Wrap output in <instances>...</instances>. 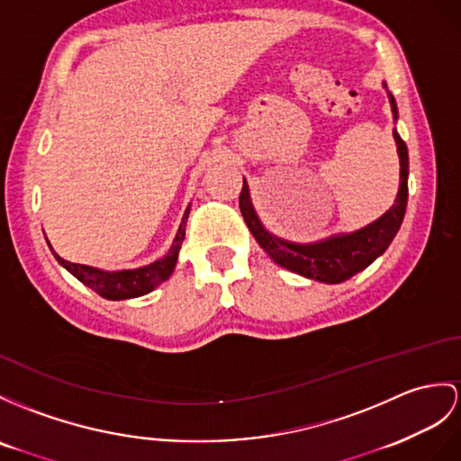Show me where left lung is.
Returning <instances> with one entry per match:
<instances>
[{
    "instance_id": "8db88e82",
    "label": "left lung",
    "mask_w": 461,
    "mask_h": 461,
    "mask_svg": "<svg viewBox=\"0 0 461 461\" xmlns=\"http://www.w3.org/2000/svg\"><path fill=\"white\" fill-rule=\"evenodd\" d=\"M387 89V86L384 84ZM389 95L391 113L393 119L397 121L399 111L393 95ZM393 139L397 144L399 154V192L395 197V203L384 215L375 219L374 222L366 224L364 229L354 232H342L332 234L329 239H322L317 242H291L285 239L276 237L274 232H269L258 212L252 205L250 189L249 184L242 185V192L239 197L240 212L249 224L252 237L256 242L262 246L266 254L272 258L276 264L295 272L303 277L315 279V282L322 284H342L346 279H350L357 272H362L375 258H379L387 250L391 240L395 239V234L401 227L402 217L407 211V197H409V150L407 144L399 137L397 129H393Z\"/></svg>"
}]
</instances>
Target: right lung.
Masks as SVG:
<instances>
[{"label":"right lung","mask_w":461,"mask_h":461,"mask_svg":"<svg viewBox=\"0 0 461 461\" xmlns=\"http://www.w3.org/2000/svg\"><path fill=\"white\" fill-rule=\"evenodd\" d=\"M189 209L192 205H187L182 222H179V229L176 232V239L170 246V250H167L162 258L158 260L152 262V264H146L140 267H132V269H115V272H107V269H99L94 266H86V264H74L64 260L59 254H54L56 260L62 267L68 269V272L76 277L80 279L84 285H87L89 289H94L97 295H101L104 299L109 301H121V299H132V297H140L150 294L160 284H164L167 277L172 276L174 267L177 264V256H179V249H182V242L185 239V222L189 217Z\"/></svg>","instance_id":"obj_1"}]
</instances>
